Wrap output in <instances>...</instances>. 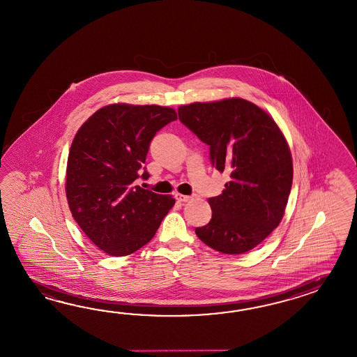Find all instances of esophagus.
<instances>
[{
	"mask_svg": "<svg viewBox=\"0 0 357 357\" xmlns=\"http://www.w3.org/2000/svg\"><path fill=\"white\" fill-rule=\"evenodd\" d=\"M174 198L178 200V202H183V203H186V202H190V200L195 199V198H198L197 195H183V194H174Z\"/></svg>",
	"mask_w": 357,
	"mask_h": 357,
	"instance_id": "1",
	"label": "esophagus"
}]
</instances>
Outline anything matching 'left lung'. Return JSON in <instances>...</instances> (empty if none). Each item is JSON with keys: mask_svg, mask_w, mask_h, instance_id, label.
<instances>
[{"mask_svg": "<svg viewBox=\"0 0 357 357\" xmlns=\"http://www.w3.org/2000/svg\"><path fill=\"white\" fill-rule=\"evenodd\" d=\"M178 118L209 146L212 166L230 172L222 194L208 199L211 221L195 234L225 255L257 247L280 224L291 189V154L280 128L239 98L183 105Z\"/></svg>", "mask_w": 357, "mask_h": 357, "instance_id": "obj_1", "label": "left lung"}]
</instances>
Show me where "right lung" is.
I'll return each instance as SVG.
<instances>
[{"label": "right lung", "instance_id": "obj_1", "mask_svg": "<svg viewBox=\"0 0 357 357\" xmlns=\"http://www.w3.org/2000/svg\"><path fill=\"white\" fill-rule=\"evenodd\" d=\"M176 119L167 107L112 104L75 133L68 157V204L83 232L110 256L131 255L149 243L174 207L171 195L135 186V180L149 177L144 163L150 142Z\"/></svg>", "mask_w": 357, "mask_h": 357}]
</instances>
